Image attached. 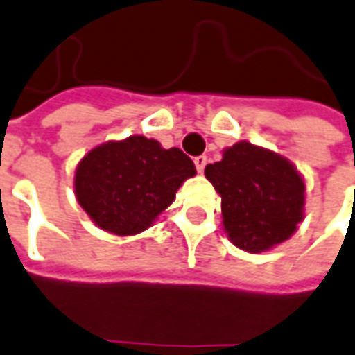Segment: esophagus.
Wrapping results in <instances>:
<instances>
[{
    "instance_id": "1",
    "label": "esophagus",
    "mask_w": 355,
    "mask_h": 355,
    "mask_svg": "<svg viewBox=\"0 0 355 355\" xmlns=\"http://www.w3.org/2000/svg\"><path fill=\"white\" fill-rule=\"evenodd\" d=\"M194 164H196V170L198 172H203L205 170V164H207V155H198V157H194Z\"/></svg>"
}]
</instances>
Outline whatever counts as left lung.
Masks as SVG:
<instances>
[{"label": "left lung", "mask_w": 355, "mask_h": 355, "mask_svg": "<svg viewBox=\"0 0 355 355\" xmlns=\"http://www.w3.org/2000/svg\"><path fill=\"white\" fill-rule=\"evenodd\" d=\"M205 178L222 196L225 232L243 251L260 253L282 243L304 218V181L297 168L248 141L207 164Z\"/></svg>", "instance_id": "obj_1"}]
</instances>
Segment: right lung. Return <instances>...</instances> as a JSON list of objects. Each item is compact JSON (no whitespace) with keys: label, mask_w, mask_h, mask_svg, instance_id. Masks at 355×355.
<instances>
[{"label":"right lung","mask_w":355,"mask_h":355,"mask_svg":"<svg viewBox=\"0 0 355 355\" xmlns=\"http://www.w3.org/2000/svg\"><path fill=\"white\" fill-rule=\"evenodd\" d=\"M196 166L180 148L132 135L93 148L78 163L75 194L87 216L119 236L137 234L174 201Z\"/></svg>","instance_id":"1"}]
</instances>
